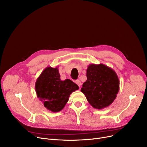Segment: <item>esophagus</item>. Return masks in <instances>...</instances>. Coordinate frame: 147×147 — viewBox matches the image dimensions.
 Here are the masks:
<instances>
[{"instance_id": "1", "label": "esophagus", "mask_w": 147, "mask_h": 147, "mask_svg": "<svg viewBox=\"0 0 147 147\" xmlns=\"http://www.w3.org/2000/svg\"><path fill=\"white\" fill-rule=\"evenodd\" d=\"M75 83H76L77 84H78V85L79 87L81 86L82 83H81V82H80L79 80H76L75 81Z\"/></svg>"}]
</instances>
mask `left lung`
Listing matches in <instances>:
<instances>
[{"label": "left lung", "instance_id": "1", "mask_svg": "<svg viewBox=\"0 0 147 147\" xmlns=\"http://www.w3.org/2000/svg\"><path fill=\"white\" fill-rule=\"evenodd\" d=\"M87 80L81 92L94 109L101 110L111 105L119 90V80L114 69L104 64L89 65Z\"/></svg>", "mask_w": 147, "mask_h": 147}]
</instances>
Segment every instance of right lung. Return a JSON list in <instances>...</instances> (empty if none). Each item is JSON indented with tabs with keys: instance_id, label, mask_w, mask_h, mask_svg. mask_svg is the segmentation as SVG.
Wrapping results in <instances>:
<instances>
[{
	"instance_id": "obj_1",
	"label": "right lung",
	"mask_w": 147,
	"mask_h": 147,
	"mask_svg": "<svg viewBox=\"0 0 147 147\" xmlns=\"http://www.w3.org/2000/svg\"><path fill=\"white\" fill-rule=\"evenodd\" d=\"M78 89L79 86L71 80H61L58 67H46L35 83L37 96L46 109L53 113L63 110L70 94Z\"/></svg>"
}]
</instances>
